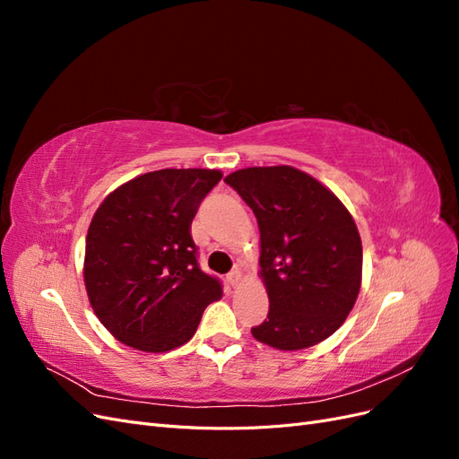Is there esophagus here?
Listing matches in <instances>:
<instances>
[{"instance_id":"34e87169","label":"esophagus","mask_w":459,"mask_h":459,"mask_svg":"<svg viewBox=\"0 0 459 459\" xmlns=\"http://www.w3.org/2000/svg\"><path fill=\"white\" fill-rule=\"evenodd\" d=\"M241 277H243L241 270L235 268V270H231V272L228 273V281H230L233 287H238V285L241 283Z\"/></svg>"}]
</instances>
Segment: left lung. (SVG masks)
<instances>
[{
  "label": "left lung",
  "mask_w": 459,
  "mask_h": 459,
  "mask_svg": "<svg viewBox=\"0 0 459 459\" xmlns=\"http://www.w3.org/2000/svg\"><path fill=\"white\" fill-rule=\"evenodd\" d=\"M224 182L253 208L260 230L258 277L268 317L251 333L277 351H302L331 337L362 285V239L342 201L293 166H251Z\"/></svg>",
  "instance_id": "1"
}]
</instances>
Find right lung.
<instances>
[{
	"label": "right lung",
	"mask_w": 459,
	"mask_h": 459,
	"mask_svg": "<svg viewBox=\"0 0 459 459\" xmlns=\"http://www.w3.org/2000/svg\"><path fill=\"white\" fill-rule=\"evenodd\" d=\"M221 178L164 169L110 191L86 235L84 285L105 329L142 352H169L195 335L221 285L197 266L191 220Z\"/></svg>",
	"instance_id": "add662e5"
}]
</instances>
